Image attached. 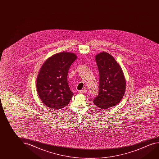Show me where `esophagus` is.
I'll return each instance as SVG.
<instances>
[{
  "mask_svg": "<svg viewBox=\"0 0 159 159\" xmlns=\"http://www.w3.org/2000/svg\"><path fill=\"white\" fill-rule=\"evenodd\" d=\"M86 89H82V90H81L80 91H79V93H80V94H84V93H86Z\"/></svg>",
  "mask_w": 159,
  "mask_h": 159,
  "instance_id": "esophagus-1",
  "label": "esophagus"
}]
</instances>
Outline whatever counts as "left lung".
<instances>
[{
	"instance_id": "left-lung-1",
	"label": "left lung",
	"mask_w": 159,
	"mask_h": 159,
	"mask_svg": "<svg viewBox=\"0 0 159 159\" xmlns=\"http://www.w3.org/2000/svg\"><path fill=\"white\" fill-rule=\"evenodd\" d=\"M99 71V91L94 104L102 109L114 107L125 94L126 80L120 65L111 55L100 52L95 56Z\"/></svg>"
}]
</instances>
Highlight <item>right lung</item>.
<instances>
[{
	"mask_svg": "<svg viewBox=\"0 0 159 159\" xmlns=\"http://www.w3.org/2000/svg\"><path fill=\"white\" fill-rule=\"evenodd\" d=\"M77 59L74 53L61 52L45 60L37 79V90L42 102L51 109H60L73 96L67 80L68 71Z\"/></svg>",
	"mask_w": 159,
	"mask_h": 159,
	"instance_id": "add662e5",
	"label": "right lung"
}]
</instances>
